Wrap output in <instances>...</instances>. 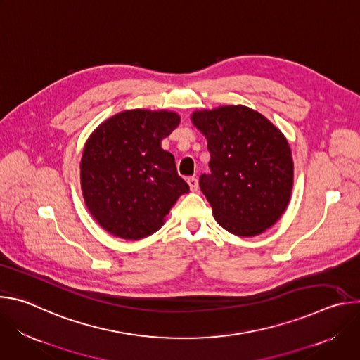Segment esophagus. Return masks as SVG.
Returning <instances> with one entry per match:
<instances>
[{
  "label": "esophagus",
  "mask_w": 360,
  "mask_h": 360,
  "mask_svg": "<svg viewBox=\"0 0 360 360\" xmlns=\"http://www.w3.org/2000/svg\"><path fill=\"white\" fill-rule=\"evenodd\" d=\"M188 185H189V189L192 191V192H196L198 191V179L195 178V176H189L188 178Z\"/></svg>",
  "instance_id": "1"
}]
</instances>
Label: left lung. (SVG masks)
Masks as SVG:
<instances>
[{
    "mask_svg": "<svg viewBox=\"0 0 360 360\" xmlns=\"http://www.w3.org/2000/svg\"><path fill=\"white\" fill-rule=\"evenodd\" d=\"M193 125L208 139L211 174L199 186L217 222L236 236H255L285 212L293 186V161L283 134L243 105L195 111Z\"/></svg>",
    "mask_w": 360,
    "mask_h": 360,
    "instance_id": "left-lung-1",
    "label": "left lung"
}]
</instances>
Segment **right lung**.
I'll use <instances>...</instances> for the list:
<instances>
[{
	"label": "right lung",
	"mask_w": 360,
	"mask_h": 360,
	"mask_svg": "<svg viewBox=\"0 0 360 360\" xmlns=\"http://www.w3.org/2000/svg\"><path fill=\"white\" fill-rule=\"evenodd\" d=\"M172 111H122L88 138L81 160V186L95 221L124 239L157 232L176 199L189 191L172 153L161 148L178 125Z\"/></svg>",
	"instance_id": "add662e5"
}]
</instances>
